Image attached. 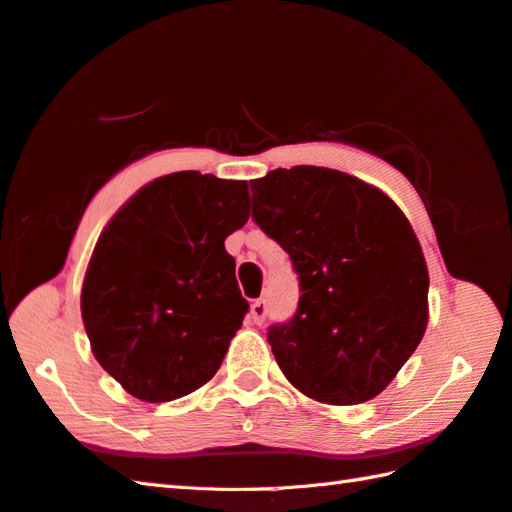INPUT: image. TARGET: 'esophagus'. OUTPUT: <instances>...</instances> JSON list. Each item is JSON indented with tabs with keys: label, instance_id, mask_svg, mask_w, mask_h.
Instances as JSON below:
<instances>
[{
	"label": "esophagus",
	"instance_id": "obj_1",
	"mask_svg": "<svg viewBox=\"0 0 512 512\" xmlns=\"http://www.w3.org/2000/svg\"><path fill=\"white\" fill-rule=\"evenodd\" d=\"M268 315V306H266V299H255L253 304H250V319H253L255 324H264V319Z\"/></svg>",
	"mask_w": 512,
	"mask_h": 512
}]
</instances>
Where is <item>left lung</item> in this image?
Returning <instances> with one entry per match:
<instances>
[{"label":"left lung","instance_id":"1","mask_svg":"<svg viewBox=\"0 0 512 512\" xmlns=\"http://www.w3.org/2000/svg\"><path fill=\"white\" fill-rule=\"evenodd\" d=\"M253 219L293 259L297 313L268 328L279 368L315 402L377 397L422 342L428 268L393 199L333 168H277L250 182Z\"/></svg>","mask_w":512,"mask_h":512}]
</instances>
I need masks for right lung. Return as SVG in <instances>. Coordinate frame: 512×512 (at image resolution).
<instances>
[{
  "instance_id": "1",
  "label": "right lung",
  "mask_w": 512,
  "mask_h": 512,
  "mask_svg": "<svg viewBox=\"0 0 512 512\" xmlns=\"http://www.w3.org/2000/svg\"><path fill=\"white\" fill-rule=\"evenodd\" d=\"M248 184L197 170L139 188L99 235L82 286L93 355L126 393L162 404L213 379L248 302L224 242Z\"/></svg>"
}]
</instances>
